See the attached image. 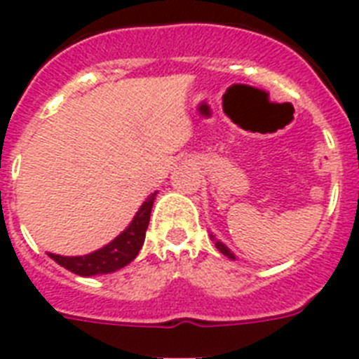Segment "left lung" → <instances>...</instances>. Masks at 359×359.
I'll list each match as a JSON object with an SVG mask.
<instances>
[{
    "mask_svg": "<svg viewBox=\"0 0 359 359\" xmlns=\"http://www.w3.org/2000/svg\"><path fill=\"white\" fill-rule=\"evenodd\" d=\"M215 246H217V250H219V252H221L222 255H226V257H230V259H236V257H233V254H231V252H230V250H228L224 245H222L221 241H217Z\"/></svg>",
    "mask_w": 359,
    "mask_h": 359,
    "instance_id": "1",
    "label": "left lung"
}]
</instances>
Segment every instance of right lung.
<instances>
[{
  "instance_id": "right-lung-1",
  "label": "right lung",
  "mask_w": 359,
  "mask_h": 359,
  "mask_svg": "<svg viewBox=\"0 0 359 359\" xmlns=\"http://www.w3.org/2000/svg\"><path fill=\"white\" fill-rule=\"evenodd\" d=\"M155 195L156 194L147 197L146 203L140 206V210L135 215L133 222L113 243L105 245L104 248L96 250L93 254L80 255V257H63V255L56 254H49V257L54 259L60 266L67 268L69 272L83 277L98 276V273H111L114 270H120V268L131 263L138 255L140 248H142Z\"/></svg>"
}]
</instances>
